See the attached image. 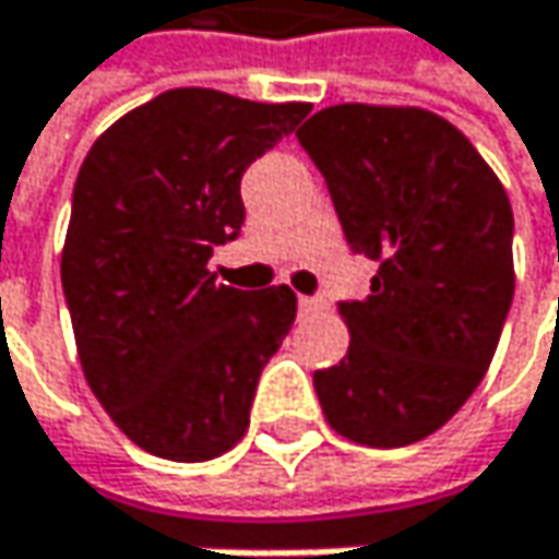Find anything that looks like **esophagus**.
<instances>
[{
    "mask_svg": "<svg viewBox=\"0 0 559 559\" xmlns=\"http://www.w3.org/2000/svg\"><path fill=\"white\" fill-rule=\"evenodd\" d=\"M297 307H300V310H317V307H320V300H313V297H300V300H297Z\"/></svg>",
    "mask_w": 559,
    "mask_h": 559,
    "instance_id": "34e87169",
    "label": "esophagus"
}]
</instances>
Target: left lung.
I'll return each mask as SVG.
<instances>
[{
	"instance_id": "obj_1",
	"label": "left lung",
	"mask_w": 559,
	"mask_h": 559,
	"mask_svg": "<svg viewBox=\"0 0 559 559\" xmlns=\"http://www.w3.org/2000/svg\"><path fill=\"white\" fill-rule=\"evenodd\" d=\"M297 142L320 168L353 252L379 265L343 300L349 349L313 372L326 424L362 447L440 430L483 382L514 294V216L496 170L443 116L340 103Z\"/></svg>"
}]
</instances>
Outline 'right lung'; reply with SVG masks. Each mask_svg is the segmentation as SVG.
I'll list each match as a JSON object with an SVG mask.
<instances>
[{
    "label": "right lung",
    "mask_w": 559,
    "mask_h": 559,
    "mask_svg": "<svg viewBox=\"0 0 559 559\" xmlns=\"http://www.w3.org/2000/svg\"><path fill=\"white\" fill-rule=\"evenodd\" d=\"M307 112L180 86L112 122L80 165L60 255L76 356L145 453L203 463L246 437L297 297L216 284L206 262L242 229L246 168Z\"/></svg>",
    "instance_id": "1"
}]
</instances>
